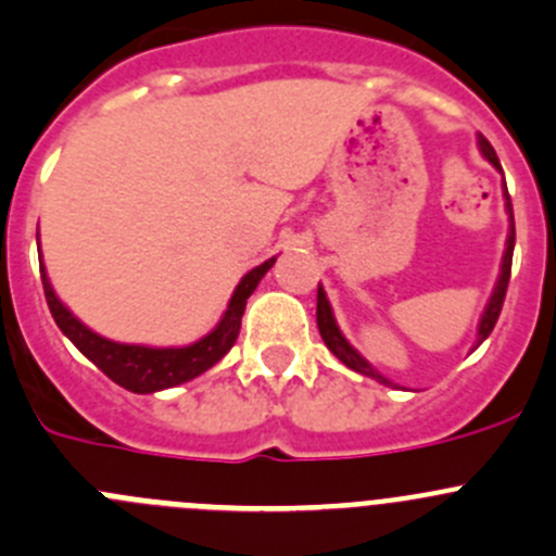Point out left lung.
<instances>
[{
    "instance_id": "left-lung-1",
    "label": "left lung",
    "mask_w": 556,
    "mask_h": 556,
    "mask_svg": "<svg viewBox=\"0 0 556 556\" xmlns=\"http://www.w3.org/2000/svg\"><path fill=\"white\" fill-rule=\"evenodd\" d=\"M481 149H483V154H486L489 163H492L494 168H500L497 154H494L492 143H489L486 138H481ZM505 201H508V212L514 214V208H510V195H508V192H505ZM514 244H516V230L510 228L508 250H505V257H503V274H500V282H497V288H494L492 301H489L486 312H483V317H481V328H478V344H481L483 339H486L489 333H492V328L497 326L500 312H503L505 293H508V282H510V261H514ZM317 328H320L323 342L328 344V350H331V353L337 355V358L342 361L344 366H350V369L361 371V375H366V377H375L377 382H386V386H393V382H388L386 377L380 375V371L371 369V366L366 364V361L361 358V355L355 353V350L350 348L348 342H344V337H342V333H339L337 323H333L331 306H328V299H326V293H323V288H317Z\"/></svg>"
}]
</instances>
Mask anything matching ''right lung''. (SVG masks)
Masks as SVG:
<instances>
[{
  "label": "right lung",
  "instance_id": "right-lung-1",
  "mask_svg": "<svg viewBox=\"0 0 556 556\" xmlns=\"http://www.w3.org/2000/svg\"><path fill=\"white\" fill-rule=\"evenodd\" d=\"M274 266V257L266 261L263 266L252 268L244 279L236 288L233 299H230L228 312L219 320V326L214 328L208 337H203L201 342L190 344V348H141V344H118L111 339L97 337L94 331L84 326L80 320H75L67 309L62 306V301L53 293L51 282L46 277V268H40L42 274V290H46L48 309H51L53 320L62 328L64 337L102 371V375L111 377L116 386L127 388L132 393H152L163 391V388H174L179 382L192 380V377L203 375L206 369H212L230 348H233L236 337H239L241 328V315H244L247 299L252 295V290L257 288V282L263 279V274Z\"/></svg>",
  "mask_w": 556,
  "mask_h": 556
}]
</instances>
